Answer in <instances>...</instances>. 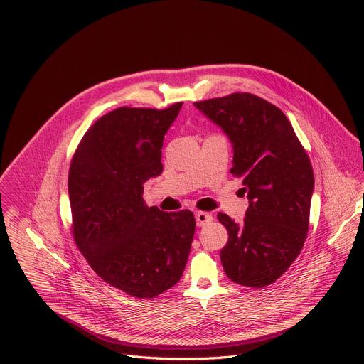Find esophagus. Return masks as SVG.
I'll return each instance as SVG.
<instances>
[{
	"mask_svg": "<svg viewBox=\"0 0 364 364\" xmlns=\"http://www.w3.org/2000/svg\"><path fill=\"white\" fill-rule=\"evenodd\" d=\"M213 220V216L210 213H205V212H196V223L198 228L205 226L207 223H210Z\"/></svg>",
	"mask_w": 364,
	"mask_h": 364,
	"instance_id": "esophagus-1",
	"label": "esophagus"
}]
</instances>
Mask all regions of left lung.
<instances>
[{
    "instance_id": "obj_1",
    "label": "left lung",
    "mask_w": 364,
    "mask_h": 364,
    "mask_svg": "<svg viewBox=\"0 0 364 364\" xmlns=\"http://www.w3.org/2000/svg\"><path fill=\"white\" fill-rule=\"evenodd\" d=\"M233 145L230 173L242 178L249 207L240 223L219 213L229 240L220 250L229 279L253 288L275 282L299 255L308 226L314 173L285 114L237 92L194 102Z\"/></svg>"
}]
</instances>
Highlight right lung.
<instances>
[{
  "mask_svg": "<svg viewBox=\"0 0 364 364\" xmlns=\"http://www.w3.org/2000/svg\"><path fill=\"white\" fill-rule=\"evenodd\" d=\"M181 105L103 115L83 135L69 170L79 250L103 281L136 298L180 281L194 236L193 212L166 213L142 198L144 183L163 173V139Z\"/></svg>",
  "mask_w": 364,
  "mask_h": 364,
  "instance_id": "add662e5",
  "label": "right lung"
}]
</instances>
